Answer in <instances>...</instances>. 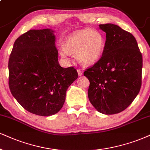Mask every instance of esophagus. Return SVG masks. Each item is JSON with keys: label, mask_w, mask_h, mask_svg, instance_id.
Segmentation results:
<instances>
[{"label": "esophagus", "mask_w": 150, "mask_h": 150, "mask_svg": "<svg viewBox=\"0 0 150 150\" xmlns=\"http://www.w3.org/2000/svg\"><path fill=\"white\" fill-rule=\"evenodd\" d=\"M77 73H78V75H79V76H81L83 75V71L80 69H78L77 70Z\"/></svg>", "instance_id": "34e87169"}]
</instances>
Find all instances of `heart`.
I'll list each match as a JSON object with an SVG mask.
<instances>
[{"label": "heart", "instance_id": "1", "mask_svg": "<svg viewBox=\"0 0 150 150\" xmlns=\"http://www.w3.org/2000/svg\"><path fill=\"white\" fill-rule=\"evenodd\" d=\"M105 46V38L101 33L86 28L75 32L66 38L64 48L60 50V54L64 58H67L69 54H75L79 64L89 66L100 59Z\"/></svg>", "mask_w": 150, "mask_h": 150}]
</instances>
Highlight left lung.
<instances>
[{
    "label": "left lung",
    "mask_w": 150,
    "mask_h": 150,
    "mask_svg": "<svg viewBox=\"0 0 150 150\" xmlns=\"http://www.w3.org/2000/svg\"><path fill=\"white\" fill-rule=\"evenodd\" d=\"M99 27L106 33L105 50L84 75L90 81L92 105L103 114H115L127 109L140 91L143 57L132 34L112 23Z\"/></svg>",
    "instance_id": "left-lung-1"
}]
</instances>
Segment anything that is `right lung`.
Segmentation results:
<instances>
[{"instance_id":"add662e5","label":"right lung","mask_w":150,"mask_h":150,"mask_svg":"<svg viewBox=\"0 0 150 150\" xmlns=\"http://www.w3.org/2000/svg\"><path fill=\"white\" fill-rule=\"evenodd\" d=\"M55 35L51 29L30 30L15 41L9 56V86L29 112L50 116L59 111L66 91L78 74L58 62Z\"/></svg>"}]
</instances>
